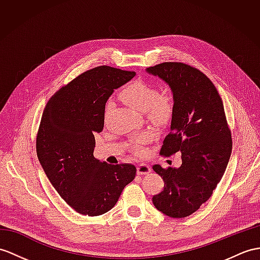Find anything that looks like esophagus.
I'll list each match as a JSON object with an SVG mask.
<instances>
[{
  "mask_svg": "<svg viewBox=\"0 0 260 260\" xmlns=\"http://www.w3.org/2000/svg\"><path fill=\"white\" fill-rule=\"evenodd\" d=\"M151 172V168L148 164H144V163H140L138 164L137 167V173L139 175H144V174H148Z\"/></svg>",
  "mask_w": 260,
  "mask_h": 260,
  "instance_id": "1",
  "label": "esophagus"
}]
</instances>
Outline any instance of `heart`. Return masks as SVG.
<instances>
[{
	"mask_svg": "<svg viewBox=\"0 0 260 260\" xmlns=\"http://www.w3.org/2000/svg\"><path fill=\"white\" fill-rule=\"evenodd\" d=\"M124 104L138 111H144L152 122L167 123L173 113V98L168 92H157L156 87L150 82L136 79L125 85L119 93ZM152 137L150 132L142 135L135 145V152L139 155L144 153L142 142Z\"/></svg>",
	"mask_w": 260,
	"mask_h": 260,
	"instance_id": "heart-1",
	"label": "heart"
}]
</instances>
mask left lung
Here are the masks:
<instances>
[{"label": "left lung", "instance_id": "left-lung-1", "mask_svg": "<svg viewBox=\"0 0 260 260\" xmlns=\"http://www.w3.org/2000/svg\"><path fill=\"white\" fill-rule=\"evenodd\" d=\"M147 72L168 82L173 92L171 131L160 154L181 152L182 159L179 169L153 166L164 187L152 202L170 217H187L211 198L230 161L233 141L223 100L204 73L184 62H161Z\"/></svg>", "mask_w": 260, "mask_h": 260}]
</instances>
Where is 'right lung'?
Wrapping results in <instances>:
<instances>
[{
  "mask_svg": "<svg viewBox=\"0 0 260 260\" xmlns=\"http://www.w3.org/2000/svg\"><path fill=\"white\" fill-rule=\"evenodd\" d=\"M135 75L106 65L91 68L57 90L44 109L37 156L57 193L79 214L98 216L110 211L136 178L134 164L111 166L93 156L107 100Z\"/></svg>",
  "mask_w": 260,
  "mask_h": 260,
  "instance_id": "obj_1",
  "label": "right lung"
}]
</instances>
